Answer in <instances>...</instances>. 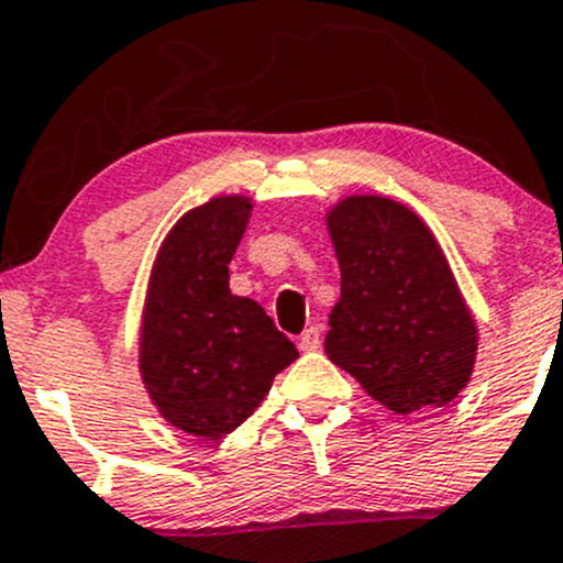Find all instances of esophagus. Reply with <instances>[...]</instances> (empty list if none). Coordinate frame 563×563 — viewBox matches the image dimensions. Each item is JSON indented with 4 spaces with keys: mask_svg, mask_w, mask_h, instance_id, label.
<instances>
[{
    "mask_svg": "<svg viewBox=\"0 0 563 563\" xmlns=\"http://www.w3.org/2000/svg\"><path fill=\"white\" fill-rule=\"evenodd\" d=\"M320 344H322V333H320V328H317V324H311V328H306L303 333H300L298 346H300V350H303V352L320 350Z\"/></svg>",
    "mask_w": 563,
    "mask_h": 563,
    "instance_id": "obj_1",
    "label": "esophagus"
}]
</instances>
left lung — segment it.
<instances>
[{"mask_svg": "<svg viewBox=\"0 0 563 563\" xmlns=\"http://www.w3.org/2000/svg\"><path fill=\"white\" fill-rule=\"evenodd\" d=\"M328 224L341 268L330 361L398 415L453 401L472 376L477 328L431 230L371 195L335 206Z\"/></svg>", "mask_w": 563, "mask_h": 563, "instance_id": "8db88e82", "label": "left lung"}]
</instances>
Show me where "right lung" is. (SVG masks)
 Returning a JSON list of instances; mask_svg holds the SVG:
<instances>
[{"instance_id":"add662e5","label":"right lung","mask_w":563,"mask_h":563,"mask_svg":"<svg viewBox=\"0 0 563 563\" xmlns=\"http://www.w3.org/2000/svg\"><path fill=\"white\" fill-rule=\"evenodd\" d=\"M246 197H217L170 230L143 317L141 371L162 417L222 439L260 407L298 357L260 303L230 292L228 263L249 222Z\"/></svg>"}]
</instances>
